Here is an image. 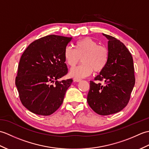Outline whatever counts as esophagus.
<instances>
[{"label": "esophagus", "mask_w": 149, "mask_h": 149, "mask_svg": "<svg viewBox=\"0 0 149 149\" xmlns=\"http://www.w3.org/2000/svg\"><path fill=\"white\" fill-rule=\"evenodd\" d=\"M74 81H75V82H79V81H81V79H80V78H76V77H75V78H74Z\"/></svg>", "instance_id": "esophagus-1"}]
</instances>
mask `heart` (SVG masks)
<instances>
[{
	"mask_svg": "<svg viewBox=\"0 0 149 149\" xmlns=\"http://www.w3.org/2000/svg\"><path fill=\"white\" fill-rule=\"evenodd\" d=\"M75 49L66 47L64 51L65 62L73 68L80 61L83 63L76 68H72L70 74L74 77H84L90 75L93 71L102 72L109 61V52L107 47L99 45L96 40L85 37L75 43Z\"/></svg>",
	"mask_w": 149,
	"mask_h": 149,
	"instance_id": "heart-1",
	"label": "heart"
}]
</instances>
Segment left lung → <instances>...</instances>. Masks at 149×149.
Instances as JSON below:
<instances>
[{
  "label": "left lung",
  "instance_id": "8db88e82",
  "mask_svg": "<svg viewBox=\"0 0 149 149\" xmlns=\"http://www.w3.org/2000/svg\"><path fill=\"white\" fill-rule=\"evenodd\" d=\"M107 39L109 52L106 66L90 81L87 102L100 115L118 113L127 105L135 84L133 59L124 44L115 37L103 34Z\"/></svg>",
  "mask_w": 149,
  "mask_h": 149
}]
</instances>
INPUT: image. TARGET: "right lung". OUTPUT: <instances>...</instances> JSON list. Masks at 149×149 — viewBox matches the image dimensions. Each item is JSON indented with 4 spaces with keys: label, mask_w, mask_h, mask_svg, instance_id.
Listing matches in <instances>:
<instances>
[{
    "label": "right lung",
    "mask_w": 149,
    "mask_h": 149,
    "mask_svg": "<svg viewBox=\"0 0 149 149\" xmlns=\"http://www.w3.org/2000/svg\"><path fill=\"white\" fill-rule=\"evenodd\" d=\"M72 38L52 34L34 41L19 62L15 84L22 104L31 112L48 116L61 106L72 79L67 74L64 51Z\"/></svg>",
    "instance_id": "add662e5"
}]
</instances>
